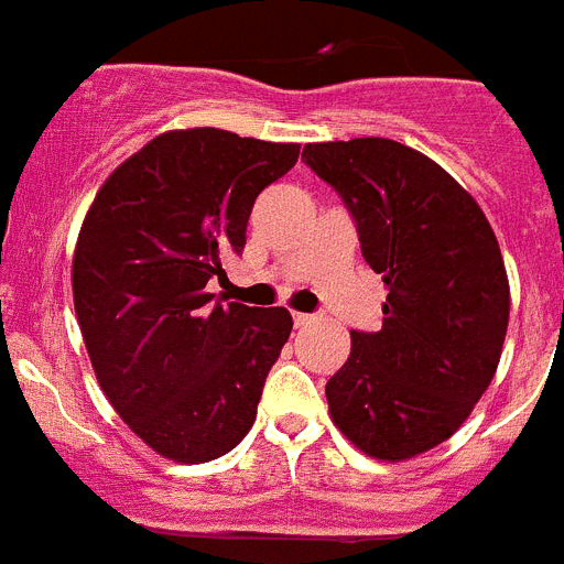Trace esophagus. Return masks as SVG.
Masks as SVG:
<instances>
[{
	"instance_id": "esophagus-1",
	"label": "esophagus",
	"mask_w": 564,
	"mask_h": 564,
	"mask_svg": "<svg viewBox=\"0 0 564 564\" xmlns=\"http://www.w3.org/2000/svg\"><path fill=\"white\" fill-rule=\"evenodd\" d=\"M313 322H316V316H311V313H293V325L296 327H311Z\"/></svg>"
}]
</instances>
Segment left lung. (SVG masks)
Wrapping results in <instances>:
<instances>
[{"label": "left lung", "instance_id": "left-lung-1", "mask_svg": "<svg viewBox=\"0 0 564 564\" xmlns=\"http://www.w3.org/2000/svg\"><path fill=\"white\" fill-rule=\"evenodd\" d=\"M302 158L341 194L387 288L381 330H352L327 381L330 417L364 455L410 460L460 430L500 364L511 291L495 228L446 169L390 138Z\"/></svg>", "mask_w": 564, "mask_h": 564}]
</instances>
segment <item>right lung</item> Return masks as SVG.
Segmentation results:
<instances>
[{"label":"right lung","mask_w":564,"mask_h":564,"mask_svg":"<svg viewBox=\"0 0 564 564\" xmlns=\"http://www.w3.org/2000/svg\"><path fill=\"white\" fill-rule=\"evenodd\" d=\"M296 158L299 143L169 129L109 174L84 217L73 305L89 361L112 410L169 460H217L253 426L293 318L212 302L208 282L226 279L257 194Z\"/></svg>","instance_id":"right-lung-1"}]
</instances>
